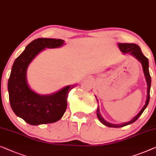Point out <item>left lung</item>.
<instances>
[{
  "label": "left lung",
  "instance_id": "1",
  "mask_svg": "<svg viewBox=\"0 0 156 156\" xmlns=\"http://www.w3.org/2000/svg\"><path fill=\"white\" fill-rule=\"evenodd\" d=\"M118 46H119V49H120L124 53H129L130 54H132V55H134L139 62H141L142 67H143V70H144V75H145V77L146 80V82H147L148 89H147V99H146V104L144 105L141 111L139 112V114L137 115L136 117H134L132 120L129 122L124 123L122 125H113V124L108 122L104 120V119H103V117L101 116V115L100 113V110H99V107L98 108V109H97V116H98L99 120H100L103 125L107 126V127H115V128L122 127H125L126 125H130V124L134 122L135 121L137 120V119L141 116V115L143 113L144 110L146 109V108L147 107L148 103H149L150 89H151V78L149 73V70H148V58H146V56H144V54L142 53L140 47L138 46V45L134 44H119Z\"/></svg>",
  "mask_w": 156,
  "mask_h": 156
}]
</instances>
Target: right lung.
<instances>
[{
    "label": "right lung",
    "instance_id": "1",
    "mask_svg": "<svg viewBox=\"0 0 156 156\" xmlns=\"http://www.w3.org/2000/svg\"><path fill=\"white\" fill-rule=\"evenodd\" d=\"M63 44L62 39L39 38L34 40L12 65L8 84L10 105L15 115L29 125L55 122L66 110L67 96L74 86H67L49 96H41L30 89L26 79L27 69L38 53L45 48H58Z\"/></svg>",
    "mask_w": 156,
    "mask_h": 156
}]
</instances>
